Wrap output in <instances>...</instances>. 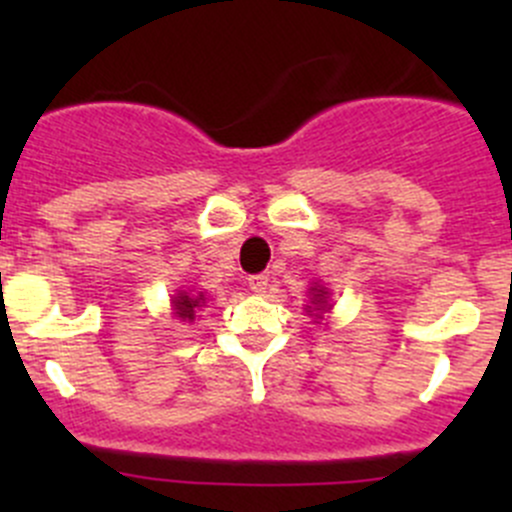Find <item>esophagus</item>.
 <instances>
[{"label": "esophagus", "instance_id": "esophagus-1", "mask_svg": "<svg viewBox=\"0 0 512 512\" xmlns=\"http://www.w3.org/2000/svg\"><path fill=\"white\" fill-rule=\"evenodd\" d=\"M267 287H270V277H267V275H252L250 277V289H252V292L262 294V292H267Z\"/></svg>", "mask_w": 512, "mask_h": 512}]
</instances>
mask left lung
<instances>
[{
    "instance_id": "obj_1",
    "label": "left lung",
    "mask_w": 512,
    "mask_h": 512,
    "mask_svg": "<svg viewBox=\"0 0 512 512\" xmlns=\"http://www.w3.org/2000/svg\"><path fill=\"white\" fill-rule=\"evenodd\" d=\"M312 294H314V304H319V307H324V304H327V292H324V289H312Z\"/></svg>"
}]
</instances>
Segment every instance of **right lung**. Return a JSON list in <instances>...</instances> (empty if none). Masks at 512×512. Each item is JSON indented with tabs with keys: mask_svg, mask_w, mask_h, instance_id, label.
Listing matches in <instances>:
<instances>
[{
	"mask_svg": "<svg viewBox=\"0 0 512 512\" xmlns=\"http://www.w3.org/2000/svg\"><path fill=\"white\" fill-rule=\"evenodd\" d=\"M175 314H178L180 319H193L195 309L203 307V294L200 297H190V294H180V297H175Z\"/></svg>",
	"mask_w": 512,
	"mask_h": 512,
	"instance_id": "obj_1",
	"label": "right lung"
}]
</instances>
